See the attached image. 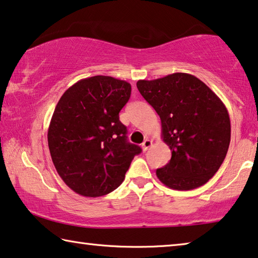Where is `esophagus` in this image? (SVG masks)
Masks as SVG:
<instances>
[{
	"mask_svg": "<svg viewBox=\"0 0 258 258\" xmlns=\"http://www.w3.org/2000/svg\"><path fill=\"white\" fill-rule=\"evenodd\" d=\"M153 145V141L152 140H149V139H146L144 142H142V151L144 152H146V151H148V148L151 147V146Z\"/></svg>",
	"mask_w": 258,
	"mask_h": 258,
	"instance_id": "1",
	"label": "esophagus"
}]
</instances>
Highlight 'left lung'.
I'll list each match as a JSON object with an SVG mask.
<instances>
[{
  "label": "left lung",
  "instance_id": "left-lung-1",
  "mask_svg": "<svg viewBox=\"0 0 258 258\" xmlns=\"http://www.w3.org/2000/svg\"><path fill=\"white\" fill-rule=\"evenodd\" d=\"M138 90L161 119L171 159L156 176L174 190H194L209 182L224 162L230 142L228 111L196 76L174 73L139 80Z\"/></svg>",
  "mask_w": 258,
  "mask_h": 258
}]
</instances>
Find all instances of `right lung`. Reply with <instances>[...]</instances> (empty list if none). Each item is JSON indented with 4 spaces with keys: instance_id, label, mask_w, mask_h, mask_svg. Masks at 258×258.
<instances>
[{
    "instance_id": "obj_1",
    "label": "right lung",
    "mask_w": 258,
    "mask_h": 258,
    "mask_svg": "<svg viewBox=\"0 0 258 258\" xmlns=\"http://www.w3.org/2000/svg\"><path fill=\"white\" fill-rule=\"evenodd\" d=\"M130 96L128 82L97 75L78 81L57 102L48 148L57 174L76 194L101 197L116 190L141 153L119 120Z\"/></svg>"
}]
</instances>
